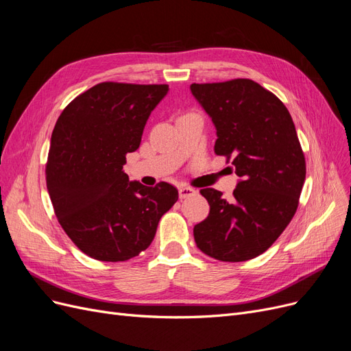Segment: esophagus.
I'll list each match as a JSON object with an SVG mask.
<instances>
[{
    "label": "esophagus",
    "mask_w": 351,
    "mask_h": 351,
    "mask_svg": "<svg viewBox=\"0 0 351 351\" xmlns=\"http://www.w3.org/2000/svg\"><path fill=\"white\" fill-rule=\"evenodd\" d=\"M195 193H196V190L191 189V187H180V189H178V196H180V199L190 197V196L195 195Z\"/></svg>",
    "instance_id": "34e87169"
}]
</instances>
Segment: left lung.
I'll return each instance as SVG.
<instances>
[{
  "instance_id": "left-lung-1",
  "label": "left lung",
  "mask_w": 351,
  "mask_h": 351,
  "mask_svg": "<svg viewBox=\"0 0 351 351\" xmlns=\"http://www.w3.org/2000/svg\"><path fill=\"white\" fill-rule=\"evenodd\" d=\"M216 128L215 154L232 158L234 199L200 190L210 212L193 229L199 250L221 261H247L269 250L298 209L306 164L295 123L273 93L247 78L191 84Z\"/></svg>"
}]
</instances>
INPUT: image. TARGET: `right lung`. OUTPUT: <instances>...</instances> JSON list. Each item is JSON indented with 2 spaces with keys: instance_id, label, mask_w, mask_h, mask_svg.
<instances>
[{
  "instance_id": "obj_1",
  "label": "right lung",
  "mask_w": 351,
  "mask_h": 351,
  "mask_svg": "<svg viewBox=\"0 0 351 351\" xmlns=\"http://www.w3.org/2000/svg\"><path fill=\"white\" fill-rule=\"evenodd\" d=\"M167 84L100 82L60 113L52 132L46 187L60 226L84 254L126 261L147 250L178 191L168 183L129 181L126 154L135 152Z\"/></svg>"
}]
</instances>
